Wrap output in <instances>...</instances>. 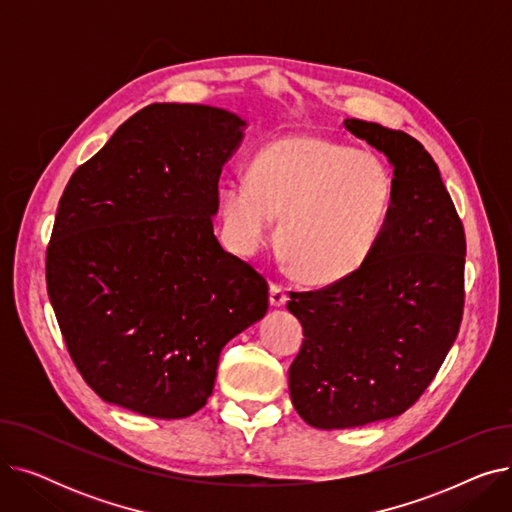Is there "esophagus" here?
I'll return each mask as SVG.
<instances>
[{"instance_id": "34e87169", "label": "esophagus", "mask_w": 512, "mask_h": 512, "mask_svg": "<svg viewBox=\"0 0 512 512\" xmlns=\"http://www.w3.org/2000/svg\"><path fill=\"white\" fill-rule=\"evenodd\" d=\"M286 301H288L286 288L280 286V284H276V282H272V284H270V303H272L274 307H284Z\"/></svg>"}]
</instances>
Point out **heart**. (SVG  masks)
<instances>
[{
  "instance_id": "1",
  "label": "heart",
  "mask_w": 512,
  "mask_h": 512,
  "mask_svg": "<svg viewBox=\"0 0 512 512\" xmlns=\"http://www.w3.org/2000/svg\"><path fill=\"white\" fill-rule=\"evenodd\" d=\"M394 201L382 155L321 137L290 134L267 143L247 176L220 184L228 240L253 255L272 238L309 284H334L359 272L386 230Z\"/></svg>"
}]
</instances>
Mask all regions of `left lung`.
Here are the masks:
<instances>
[{"label":"left lung","mask_w":512,"mask_h":512,"mask_svg":"<svg viewBox=\"0 0 512 512\" xmlns=\"http://www.w3.org/2000/svg\"><path fill=\"white\" fill-rule=\"evenodd\" d=\"M394 166L386 230L359 272L290 292L303 346L288 369L297 413L319 429L402 415L432 384L465 307V228L436 161L402 130L344 120Z\"/></svg>","instance_id":"obj_1"}]
</instances>
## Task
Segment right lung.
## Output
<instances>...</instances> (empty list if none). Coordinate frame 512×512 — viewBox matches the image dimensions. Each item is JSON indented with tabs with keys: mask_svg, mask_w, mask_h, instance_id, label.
Masks as SVG:
<instances>
[{
	"mask_svg": "<svg viewBox=\"0 0 512 512\" xmlns=\"http://www.w3.org/2000/svg\"><path fill=\"white\" fill-rule=\"evenodd\" d=\"M242 128L220 107L151 103L72 174L45 280L68 353L105 402L197 413L226 342L265 315V278L213 234Z\"/></svg>",
	"mask_w": 512,
	"mask_h": 512,
	"instance_id": "1",
	"label": "right lung"
}]
</instances>
